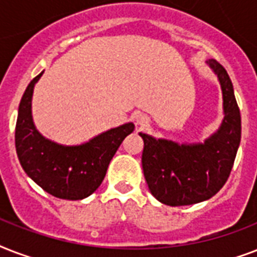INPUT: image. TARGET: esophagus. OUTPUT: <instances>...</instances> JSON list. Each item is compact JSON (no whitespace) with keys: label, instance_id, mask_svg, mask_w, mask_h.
I'll use <instances>...</instances> for the list:
<instances>
[{"label":"esophagus","instance_id":"obj_1","mask_svg":"<svg viewBox=\"0 0 257 257\" xmlns=\"http://www.w3.org/2000/svg\"><path fill=\"white\" fill-rule=\"evenodd\" d=\"M136 121L140 126H145V125L148 124V117L144 116V114H139V116L136 117Z\"/></svg>","mask_w":257,"mask_h":257}]
</instances>
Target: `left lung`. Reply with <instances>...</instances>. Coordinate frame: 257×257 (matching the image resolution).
<instances>
[{
	"instance_id": "8db88e82",
	"label": "left lung",
	"mask_w": 257,
	"mask_h": 257,
	"mask_svg": "<svg viewBox=\"0 0 257 257\" xmlns=\"http://www.w3.org/2000/svg\"><path fill=\"white\" fill-rule=\"evenodd\" d=\"M223 90V124L204 144H176L140 133L144 140L143 171L149 191L171 207L211 199L227 183L241 137V117L233 86L224 66L208 61Z\"/></svg>"
}]
</instances>
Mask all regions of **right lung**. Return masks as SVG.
<instances>
[{
	"label": "right lung",
	"mask_w": 257,
	"mask_h": 257,
	"mask_svg": "<svg viewBox=\"0 0 257 257\" xmlns=\"http://www.w3.org/2000/svg\"><path fill=\"white\" fill-rule=\"evenodd\" d=\"M30 81L20 102L16 124V151L26 175L54 197L81 200L100 187L108 165L122 140L133 132L132 122L101 133L77 147H64L41 136L32 120L34 84Z\"/></svg>",
	"instance_id": "obj_1"
}]
</instances>
